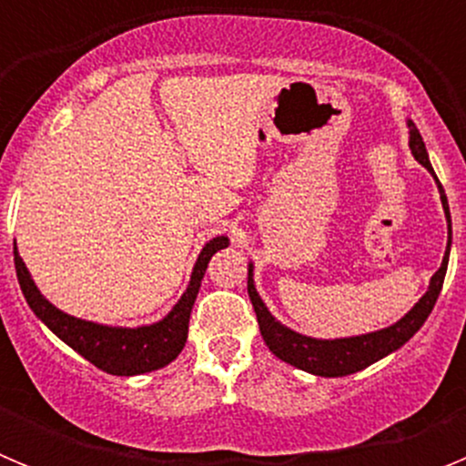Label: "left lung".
Returning <instances> with one entry per match:
<instances>
[{"label": "left lung", "instance_id": "left-lung-1", "mask_svg": "<svg viewBox=\"0 0 466 466\" xmlns=\"http://www.w3.org/2000/svg\"><path fill=\"white\" fill-rule=\"evenodd\" d=\"M410 130V154L415 156L420 166H425L427 170L434 175V167L430 163V156H427L425 142L420 137L418 127L413 121H409ZM436 179V175H434ZM439 184V193H441L443 212H446L448 219V233H451V209H448V198L443 191L441 182ZM448 254H451V238H448V252L443 257L441 268L431 275L430 289L422 299L410 308L406 315L399 319L392 327L380 329V331L364 333V336H350V339H333V340H322V339H310V336H303V333H296L291 329H287L284 324H279L270 310L266 308V303L261 300V296L257 294V287H254L252 279V263H249V270H247V291H249V299H252L254 312H257L258 329H261V336L268 345V350L273 352L278 360L287 361V364L296 366L300 371H308L312 376H324V378H340L350 376V373H357L366 366H371L373 361L382 360L390 352L401 348L406 340H410L415 336L425 319L430 317L431 308H434L436 299L441 294L443 278H446L448 268Z\"/></svg>", "mask_w": 466, "mask_h": 466}]
</instances>
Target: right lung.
I'll use <instances>...</instances> for the list:
<instances>
[{
    "mask_svg": "<svg viewBox=\"0 0 466 466\" xmlns=\"http://www.w3.org/2000/svg\"><path fill=\"white\" fill-rule=\"evenodd\" d=\"M224 247H228V238H212L203 247L200 257H198L196 266H193L191 282H188L182 299L177 300V306L160 322L137 329L105 327V324L86 322L79 317L57 310L36 289L35 279L30 278V270L20 258L15 242L14 261L15 275H18L20 289H23L27 306L35 310L41 322L56 333L57 339L65 340L84 360H88L90 364L111 373V376H139V373L158 371V369L170 364L172 360H177V355L182 352L188 336V317H191V308L196 303L198 289H200V279L208 270L209 258Z\"/></svg>",
    "mask_w": 466,
    "mask_h": 466,
    "instance_id": "1",
    "label": "right lung"
}]
</instances>
